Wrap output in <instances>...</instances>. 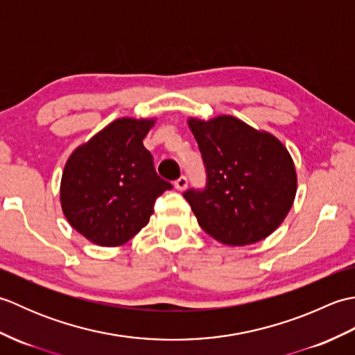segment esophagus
I'll return each mask as SVG.
<instances>
[{
	"label": "esophagus",
	"instance_id": "1",
	"mask_svg": "<svg viewBox=\"0 0 355 355\" xmlns=\"http://www.w3.org/2000/svg\"><path fill=\"white\" fill-rule=\"evenodd\" d=\"M173 186H175L177 191H184L187 187V178L186 177H180L175 183H173Z\"/></svg>",
	"mask_w": 355,
	"mask_h": 355
}]
</instances>
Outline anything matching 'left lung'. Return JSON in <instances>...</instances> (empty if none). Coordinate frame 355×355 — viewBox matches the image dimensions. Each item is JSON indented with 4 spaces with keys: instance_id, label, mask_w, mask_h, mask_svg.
Instances as JSON below:
<instances>
[{
    "instance_id": "8db88e82",
    "label": "left lung",
    "mask_w": 355,
    "mask_h": 355,
    "mask_svg": "<svg viewBox=\"0 0 355 355\" xmlns=\"http://www.w3.org/2000/svg\"><path fill=\"white\" fill-rule=\"evenodd\" d=\"M207 171L202 192H184L207 235L225 245L270 236L296 198L297 173L284 143L233 116L187 119Z\"/></svg>"
}]
</instances>
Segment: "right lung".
Listing matches in <instances>:
<instances>
[{
	"mask_svg": "<svg viewBox=\"0 0 355 355\" xmlns=\"http://www.w3.org/2000/svg\"><path fill=\"white\" fill-rule=\"evenodd\" d=\"M155 117H120L70 154L61 178L62 212L101 247H119L149 223L154 201L171 189L157 177L143 139Z\"/></svg>",
	"mask_w": 355,
	"mask_h": 355,
	"instance_id": "add662e5",
	"label": "right lung"
}]
</instances>
